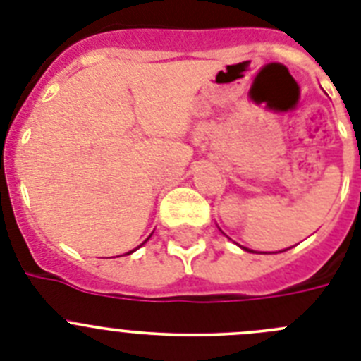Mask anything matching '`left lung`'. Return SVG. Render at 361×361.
<instances>
[{"instance_id": "1", "label": "left lung", "mask_w": 361, "mask_h": 361, "mask_svg": "<svg viewBox=\"0 0 361 361\" xmlns=\"http://www.w3.org/2000/svg\"><path fill=\"white\" fill-rule=\"evenodd\" d=\"M243 249H245V247H243ZM245 250H249V249H245Z\"/></svg>"}]
</instances>
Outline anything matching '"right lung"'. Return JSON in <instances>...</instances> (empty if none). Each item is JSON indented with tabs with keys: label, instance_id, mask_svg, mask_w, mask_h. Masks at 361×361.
I'll return each mask as SVG.
<instances>
[{
	"label": "right lung",
	"instance_id": "right-lung-1",
	"mask_svg": "<svg viewBox=\"0 0 361 361\" xmlns=\"http://www.w3.org/2000/svg\"><path fill=\"white\" fill-rule=\"evenodd\" d=\"M134 250H136V249H134ZM134 250H130V252H134ZM130 252H127V255H130Z\"/></svg>",
	"mask_w": 361,
	"mask_h": 361
}]
</instances>
